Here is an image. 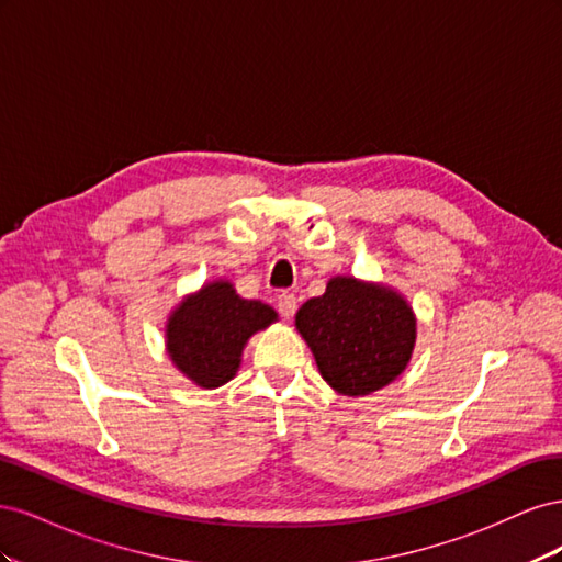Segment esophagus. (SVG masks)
<instances>
[{"label":"esophagus","mask_w":562,"mask_h":562,"mask_svg":"<svg viewBox=\"0 0 562 562\" xmlns=\"http://www.w3.org/2000/svg\"><path fill=\"white\" fill-rule=\"evenodd\" d=\"M277 307H279V312H281L283 318H291V316L295 314V310H297V297H295V293L283 291V293L277 297Z\"/></svg>","instance_id":"1"}]
</instances>
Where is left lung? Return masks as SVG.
Masks as SVG:
<instances>
[{
	"label": "left lung",
	"instance_id": "1",
	"mask_svg": "<svg viewBox=\"0 0 562 562\" xmlns=\"http://www.w3.org/2000/svg\"><path fill=\"white\" fill-rule=\"evenodd\" d=\"M295 328L321 378L345 396H366L394 382L411 363L417 337L403 295L353 277L330 279L326 293L304 302Z\"/></svg>",
	"mask_w": 562,
	"mask_h": 562
}]
</instances>
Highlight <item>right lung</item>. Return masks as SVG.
<instances>
[{
    "label": "right lung",
    "instance_id": "add662e5",
    "mask_svg": "<svg viewBox=\"0 0 562 562\" xmlns=\"http://www.w3.org/2000/svg\"><path fill=\"white\" fill-rule=\"evenodd\" d=\"M277 318L269 304L244 300L229 281L217 279L187 295L168 316L166 351L196 386L217 389L236 375L248 339Z\"/></svg>",
    "mask_w": 562,
    "mask_h": 562
}]
</instances>
